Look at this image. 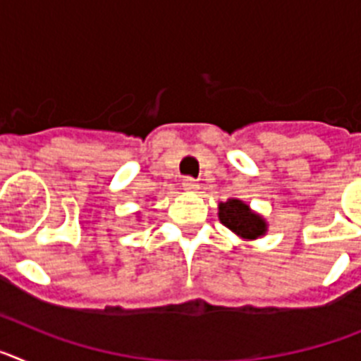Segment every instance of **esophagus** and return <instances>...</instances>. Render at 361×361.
Returning a JSON list of instances; mask_svg holds the SVG:
<instances>
[{"label":"esophagus","instance_id":"obj_1","mask_svg":"<svg viewBox=\"0 0 361 361\" xmlns=\"http://www.w3.org/2000/svg\"><path fill=\"white\" fill-rule=\"evenodd\" d=\"M183 190L184 191H197L199 190V184H197L191 177H184L183 178Z\"/></svg>","mask_w":361,"mask_h":361}]
</instances>
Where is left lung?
I'll use <instances>...</instances> for the list:
<instances>
[{
    "mask_svg": "<svg viewBox=\"0 0 361 361\" xmlns=\"http://www.w3.org/2000/svg\"><path fill=\"white\" fill-rule=\"evenodd\" d=\"M219 220L231 233L244 240H257L267 233V222L260 213L240 199H228L219 204Z\"/></svg>",
    "mask_w": 361,
    "mask_h": 361,
    "instance_id": "obj_1",
    "label": "left lung"
}]
</instances>
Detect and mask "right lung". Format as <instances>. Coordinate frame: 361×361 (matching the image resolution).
I'll list each match as a JSON object with an SVG mask.
<instances>
[{"instance_id": "add662e5", "label": "right lung", "mask_w": 361, "mask_h": 361, "mask_svg": "<svg viewBox=\"0 0 361 361\" xmlns=\"http://www.w3.org/2000/svg\"><path fill=\"white\" fill-rule=\"evenodd\" d=\"M137 215H139V213H137Z\"/></svg>"}]
</instances>
